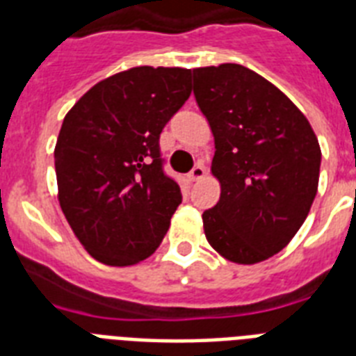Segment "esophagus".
<instances>
[{"label":"esophagus","instance_id":"obj_1","mask_svg":"<svg viewBox=\"0 0 356 356\" xmlns=\"http://www.w3.org/2000/svg\"><path fill=\"white\" fill-rule=\"evenodd\" d=\"M207 175V170L203 166V162H197L194 166V170L190 172V181H201V179Z\"/></svg>","mask_w":356,"mask_h":356}]
</instances>
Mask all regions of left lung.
<instances>
[{"label":"left lung","instance_id":"8db88e82","mask_svg":"<svg viewBox=\"0 0 356 356\" xmlns=\"http://www.w3.org/2000/svg\"><path fill=\"white\" fill-rule=\"evenodd\" d=\"M194 96L214 134L220 201L203 212L212 248L257 264L286 248L318 192L321 149L309 120L242 64L194 68Z\"/></svg>","mask_w":356,"mask_h":356}]
</instances>
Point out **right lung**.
Segmentation results:
<instances>
[{
	"label": "right lung",
	"instance_id": "right-lung-1",
	"mask_svg": "<svg viewBox=\"0 0 356 356\" xmlns=\"http://www.w3.org/2000/svg\"><path fill=\"white\" fill-rule=\"evenodd\" d=\"M192 70L136 66L94 85L55 145L58 203L83 248L107 266L155 253L183 200L159 136L190 97Z\"/></svg>",
	"mask_w": 356,
	"mask_h": 356
}]
</instances>
